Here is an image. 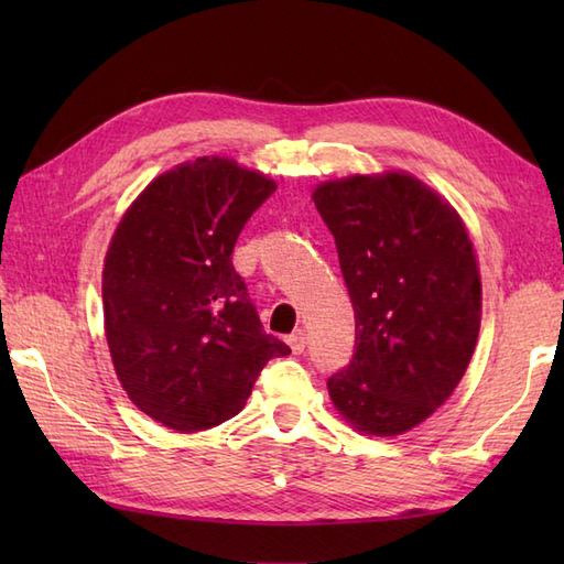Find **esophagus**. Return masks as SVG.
<instances>
[{
  "label": "esophagus",
  "mask_w": 564,
  "mask_h": 564,
  "mask_svg": "<svg viewBox=\"0 0 564 564\" xmlns=\"http://www.w3.org/2000/svg\"><path fill=\"white\" fill-rule=\"evenodd\" d=\"M289 344H291L293 354H303V351H305V344H307L305 332H303V329H295V332L291 334V337H289Z\"/></svg>",
  "instance_id": "34e87169"
}]
</instances>
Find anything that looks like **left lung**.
<instances>
[{"label":"left lung","mask_w":564,"mask_h":564,"mask_svg":"<svg viewBox=\"0 0 564 564\" xmlns=\"http://www.w3.org/2000/svg\"><path fill=\"white\" fill-rule=\"evenodd\" d=\"M354 305L349 366L327 388L366 434L394 436L434 414L470 364L482 285L448 203L410 174L351 176L313 194Z\"/></svg>","instance_id":"obj_1"}]
</instances>
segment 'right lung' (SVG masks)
Segmentation results:
<instances>
[{
	"instance_id": "right-lung-1",
	"label": "right lung",
	"mask_w": 564,
	"mask_h": 564,
	"mask_svg": "<svg viewBox=\"0 0 564 564\" xmlns=\"http://www.w3.org/2000/svg\"><path fill=\"white\" fill-rule=\"evenodd\" d=\"M275 191L232 160L198 158L154 178L128 208L104 263L106 341L142 412L182 434L242 410L271 358L232 249Z\"/></svg>"
}]
</instances>
